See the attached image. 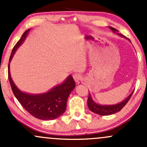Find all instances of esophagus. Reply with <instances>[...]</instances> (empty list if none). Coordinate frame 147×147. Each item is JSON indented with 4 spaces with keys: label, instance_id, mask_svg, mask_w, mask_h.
Wrapping results in <instances>:
<instances>
[{
    "label": "esophagus",
    "instance_id": "esophagus-1",
    "mask_svg": "<svg viewBox=\"0 0 147 147\" xmlns=\"http://www.w3.org/2000/svg\"><path fill=\"white\" fill-rule=\"evenodd\" d=\"M72 77H73L74 80H75L77 83H78V82H80V81L82 79V76L79 73H75L73 75H72Z\"/></svg>",
    "mask_w": 147,
    "mask_h": 147
}]
</instances>
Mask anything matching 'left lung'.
Masks as SVG:
<instances>
[{
    "label": "left lung",
    "instance_id": "obj_1",
    "mask_svg": "<svg viewBox=\"0 0 147 147\" xmlns=\"http://www.w3.org/2000/svg\"><path fill=\"white\" fill-rule=\"evenodd\" d=\"M109 28L112 30L113 32H118L117 30L115 29V28H112V27H109ZM118 35H119L120 36L124 37L125 36L124 35H122V34L117 33ZM134 91V90H133ZM131 92L130 94L129 97H127L126 98L124 99V101H122V102L119 103V104H113V105H99V104H97L93 101V99L91 97V95L89 92L88 94V106L89 109L92 111V112L95 113L96 114L100 115H109L115 114L116 113L119 112L123 109L124 106L126 105V103L129 102V100L131 98V97L133 95V92Z\"/></svg>",
    "mask_w": 147,
    "mask_h": 147
}]
</instances>
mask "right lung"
<instances>
[{"mask_svg": "<svg viewBox=\"0 0 147 147\" xmlns=\"http://www.w3.org/2000/svg\"><path fill=\"white\" fill-rule=\"evenodd\" d=\"M30 29L26 30L13 48L8 65V78L13 93L22 106L34 117L42 120H52L60 117L65 112L68 96L75 88L72 75H69L62 84L57 85L48 92L42 94L25 93L16 87L9 72V63L18 47L25 41Z\"/></svg>", "mask_w": 147, "mask_h": 147, "instance_id": "1", "label": "right lung"}]
</instances>
